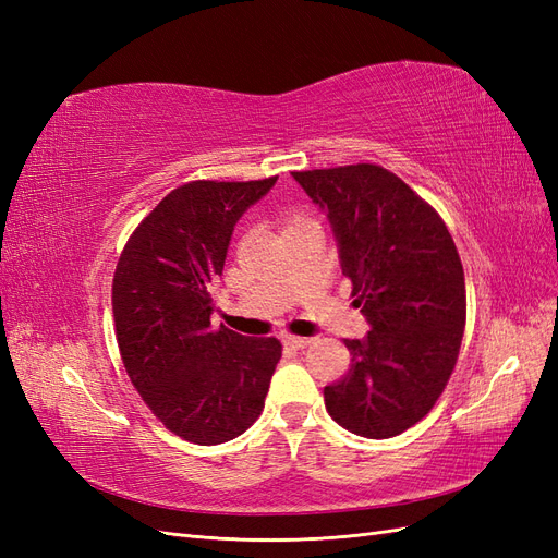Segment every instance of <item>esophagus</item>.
I'll return each instance as SVG.
<instances>
[{"mask_svg":"<svg viewBox=\"0 0 558 558\" xmlns=\"http://www.w3.org/2000/svg\"><path fill=\"white\" fill-rule=\"evenodd\" d=\"M283 342L289 344L291 349H305V347H310V344H312L310 337H286Z\"/></svg>","mask_w":558,"mask_h":558,"instance_id":"esophagus-1","label":"esophagus"}]
</instances>
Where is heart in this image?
<instances>
[{"label":"heart","instance_id":"1","mask_svg":"<svg viewBox=\"0 0 558 558\" xmlns=\"http://www.w3.org/2000/svg\"><path fill=\"white\" fill-rule=\"evenodd\" d=\"M300 223H312V218L305 216V214H295L289 218V223H286V228H293V226H300Z\"/></svg>","mask_w":558,"mask_h":558}]
</instances>
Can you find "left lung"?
<instances>
[{"instance_id":"left-lung-1","label":"left lung","mask_w":558,"mask_h":558,"mask_svg":"<svg viewBox=\"0 0 558 558\" xmlns=\"http://www.w3.org/2000/svg\"><path fill=\"white\" fill-rule=\"evenodd\" d=\"M332 228L369 332L344 340L347 377L324 388L342 428L384 440L424 418L459 359L465 277L442 218L379 165L293 172Z\"/></svg>"}]
</instances>
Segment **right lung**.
Returning a JSON list of instances; mask_svg holds the SVG:
<instances>
[{
    "mask_svg": "<svg viewBox=\"0 0 558 558\" xmlns=\"http://www.w3.org/2000/svg\"><path fill=\"white\" fill-rule=\"evenodd\" d=\"M277 183L191 181L162 197L121 253L113 324L123 365L174 435L221 445L258 418L281 359L275 337L211 330V283L244 211Z\"/></svg>",
    "mask_w": 558,
    "mask_h": 558,
    "instance_id": "add662e5",
    "label": "right lung"
}]
</instances>
